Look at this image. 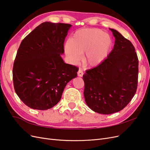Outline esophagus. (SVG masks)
I'll return each instance as SVG.
<instances>
[{"label":"esophagus","mask_w":150,"mask_h":150,"mask_svg":"<svg viewBox=\"0 0 150 150\" xmlns=\"http://www.w3.org/2000/svg\"><path fill=\"white\" fill-rule=\"evenodd\" d=\"M78 75L79 77H82L83 76V71L82 69H79V71L78 72Z\"/></svg>","instance_id":"34e87169"}]
</instances>
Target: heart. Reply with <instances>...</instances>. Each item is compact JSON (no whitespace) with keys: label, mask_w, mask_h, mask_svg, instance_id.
<instances>
[{"label":"heart","mask_w":150,"mask_h":150,"mask_svg":"<svg viewBox=\"0 0 150 150\" xmlns=\"http://www.w3.org/2000/svg\"><path fill=\"white\" fill-rule=\"evenodd\" d=\"M112 45L110 35L99 29H83L77 30L64 50L72 62L79 61L85 52L84 62L89 67L96 66L105 59Z\"/></svg>","instance_id":"b5f03b06"}]
</instances>
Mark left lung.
Returning a JSON list of instances; mask_svg holds the SVG:
<instances>
[{"label": "left lung", "mask_w": 150, "mask_h": 150, "mask_svg": "<svg viewBox=\"0 0 150 150\" xmlns=\"http://www.w3.org/2000/svg\"><path fill=\"white\" fill-rule=\"evenodd\" d=\"M115 38L111 52L101 64L83 75L85 101L94 112L103 115L118 112L137 91L138 59L129 40L110 29Z\"/></svg>", "instance_id": "left-lung-1"}]
</instances>
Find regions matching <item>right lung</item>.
I'll use <instances>...</instances> for the list:
<instances>
[{"mask_svg": "<svg viewBox=\"0 0 150 150\" xmlns=\"http://www.w3.org/2000/svg\"><path fill=\"white\" fill-rule=\"evenodd\" d=\"M72 25L45 22L22 40L13 66L17 96L25 105L47 110L59 102L66 84L79 69L61 57L64 42Z\"/></svg>", "mask_w": 150, "mask_h": 150, "instance_id": "1", "label": "right lung"}]
</instances>
